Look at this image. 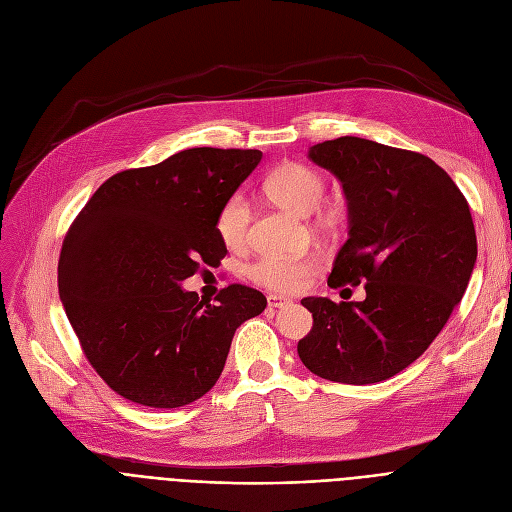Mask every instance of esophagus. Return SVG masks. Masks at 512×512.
Wrapping results in <instances>:
<instances>
[{
	"label": "esophagus",
	"mask_w": 512,
	"mask_h": 512,
	"mask_svg": "<svg viewBox=\"0 0 512 512\" xmlns=\"http://www.w3.org/2000/svg\"><path fill=\"white\" fill-rule=\"evenodd\" d=\"M288 303H290V299L282 297V294H270V297H267V305L274 307V309L284 307V305H288Z\"/></svg>",
	"instance_id": "esophagus-1"
}]
</instances>
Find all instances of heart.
<instances>
[{
	"label": "heart",
	"instance_id": "heart-1",
	"mask_svg": "<svg viewBox=\"0 0 512 512\" xmlns=\"http://www.w3.org/2000/svg\"><path fill=\"white\" fill-rule=\"evenodd\" d=\"M263 193L276 205L297 215H309L315 230L334 232L348 218V203L340 195L324 197L326 176L321 170L303 161H284L263 180ZM251 205L240 193L230 195L215 215V232L230 251H240L249 242ZM319 259L315 255H261L245 267L251 282L274 290L294 292L307 284L317 272Z\"/></svg>",
	"mask_w": 512,
	"mask_h": 512
}]
</instances>
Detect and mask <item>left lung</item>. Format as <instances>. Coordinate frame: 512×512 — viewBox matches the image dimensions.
Returning a JSON list of instances; mask_svg holds the SVG:
<instances>
[{
	"instance_id": "1",
	"label": "left lung",
	"mask_w": 512,
	"mask_h": 512,
	"mask_svg": "<svg viewBox=\"0 0 512 512\" xmlns=\"http://www.w3.org/2000/svg\"><path fill=\"white\" fill-rule=\"evenodd\" d=\"M309 157L338 176L351 218L328 284H365V301L303 299L313 328L297 351L324 380L384 382L427 351L463 299L477 259L469 203L417 151L340 137Z\"/></svg>"
}]
</instances>
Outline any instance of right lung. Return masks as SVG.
Here are the masks:
<instances>
[{
    "label": "right lung",
    "mask_w": 512,
    "mask_h": 512,
    "mask_svg": "<svg viewBox=\"0 0 512 512\" xmlns=\"http://www.w3.org/2000/svg\"><path fill=\"white\" fill-rule=\"evenodd\" d=\"M259 161L257 149H184L107 178L70 224L60 299L87 361L122 398L151 409L201 398L236 328L265 309L245 284L213 305L180 288L228 253L215 215Z\"/></svg>",
    "instance_id": "1"
}]
</instances>
